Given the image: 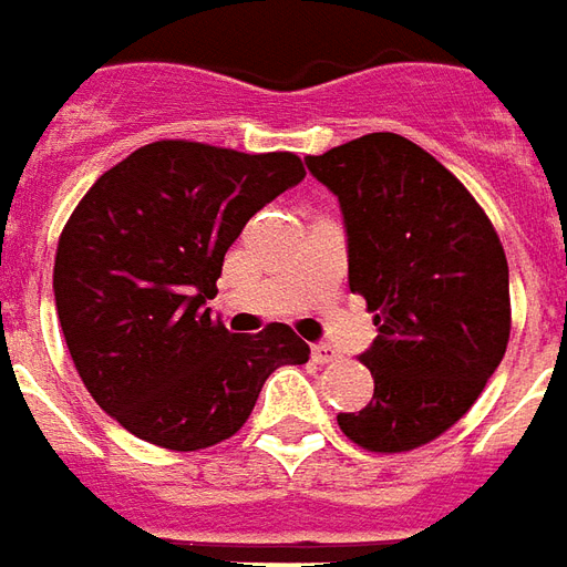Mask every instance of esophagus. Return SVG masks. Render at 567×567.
I'll return each mask as SVG.
<instances>
[{"label": "esophagus", "mask_w": 567, "mask_h": 567, "mask_svg": "<svg viewBox=\"0 0 567 567\" xmlns=\"http://www.w3.org/2000/svg\"><path fill=\"white\" fill-rule=\"evenodd\" d=\"M310 355H312V362H319V365H331V362H338L340 359L338 350H331V347H324V343H316Z\"/></svg>", "instance_id": "1"}]
</instances>
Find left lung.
I'll list each match as a JSON object with an SVG mask.
<instances>
[{
  "instance_id": "obj_1",
  "label": "left lung",
  "mask_w": 567,
  "mask_h": 567,
  "mask_svg": "<svg viewBox=\"0 0 567 567\" xmlns=\"http://www.w3.org/2000/svg\"><path fill=\"white\" fill-rule=\"evenodd\" d=\"M343 212L350 291L378 338L362 352L374 399L338 414L355 445L421 449L473 408L509 343L504 245L470 189L402 134L374 132L307 156Z\"/></svg>"
}]
</instances>
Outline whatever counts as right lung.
I'll use <instances>...</instances> for the list:
<instances>
[{
    "instance_id": "1",
    "label": "right lung",
    "mask_w": 567,
    "mask_h": 567,
    "mask_svg": "<svg viewBox=\"0 0 567 567\" xmlns=\"http://www.w3.org/2000/svg\"><path fill=\"white\" fill-rule=\"evenodd\" d=\"M303 174L295 153L156 141L82 196L58 243L54 303L79 378L128 433L212 449L243 430L276 368L310 359L288 324L229 334L205 307L245 224Z\"/></svg>"
}]
</instances>
